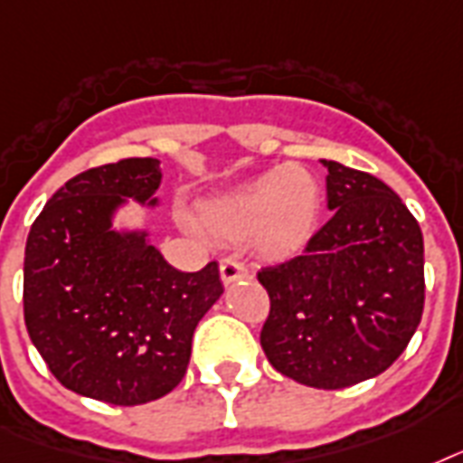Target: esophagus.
Instances as JSON below:
<instances>
[{"label": "esophagus", "instance_id": "34e87169", "mask_svg": "<svg viewBox=\"0 0 463 463\" xmlns=\"http://www.w3.org/2000/svg\"><path fill=\"white\" fill-rule=\"evenodd\" d=\"M220 275H222V282H224V285H232V282L246 278V275H249V270H246V268H243V265L239 263L236 258H222Z\"/></svg>", "mask_w": 463, "mask_h": 463}]
</instances>
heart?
Here are the masks:
<instances>
[{
    "label": "heart",
    "instance_id": "obj_1",
    "mask_svg": "<svg viewBox=\"0 0 463 463\" xmlns=\"http://www.w3.org/2000/svg\"><path fill=\"white\" fill-rule=\"evenodd\" d=\"M318 213V185L304 168L278 166L246 183L203 210V222L222 239L258 236L268 253L297 249L314 229Z\"/></svg>",
    "mask_w": 463,
    "mask_h": 463
}]
</instances>
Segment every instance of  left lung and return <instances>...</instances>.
I'll return each instance as SVG.
<instances>
[{"label":"left lung","instance_id":"8db88e82","mask_svg":"<svg viewBox=\"0 0 463 463\" xmlns=\"http://www.w3.org/2000/svg\"><path fill=\"white\" fill-rule=\"evenodd\" d=\"M333 217L299 256L258 270L270 297L260 345L285 377L345 389L389 369L425 304L422 232L377 175L324 161Z\"/></svg>","mask_w":463,"mask_h":463}]
</instances>
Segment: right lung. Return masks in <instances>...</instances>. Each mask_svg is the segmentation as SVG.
Returning a JSON list of instances; mask_svg holds the SVG:
<instances>
[{
	"label": "right lung",
	"instance_id": "add662e5",
	"mask_svg": "<svg viewBox=\"0 0 463 463\" xmlns=\"http://www.w3.org/2000/svg\"><path fill=\"white\" fill-rule=\"evenodd\" d=\"M159 183L152 156L89 168L28 232V335L60 384L113 406L149 403L181 384L195 326L224 292L214 260L181 272L146 234L110 232L123 198L154 205Z\"/></svg>",
	"mask_w": 463,
	"mask_h": 463
}]
</instances>
